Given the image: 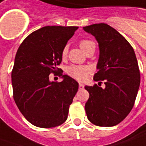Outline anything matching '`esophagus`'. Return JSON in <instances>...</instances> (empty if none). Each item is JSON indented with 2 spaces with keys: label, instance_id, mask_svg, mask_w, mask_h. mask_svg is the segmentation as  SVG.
Returning a JSON list of instances; mask_svg holds the SVG:
<instances>
[{
  "label": "esophagus",
  "instance_id": "1",
  "mask_svg": "<svg viewBox=\"0 0 146 146\" xmlns=\"http://www.w3.org/2000/svg\"><path fill=\"white\" fill-rule=\"evenodd\" d=\"M84 84H79V89H84Z\"/></svg>",
  "mask_w": 146,
  "mask_h": 146
}]
</instances>
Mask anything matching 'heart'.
<instances>
[{"label": "heart", "mask_w": 146, "mask_h": 146, "mask_svg": "<svg viewBox=\"0 0 146 146\" xmlns=\"http://www.w3.org/2000/svg\"><path fill=\"white\" fill-rule=\"evenodd\" d=\"M95 44L93 41L90 40H82L80 42V46L84 52H85L90 46ZM67 53V48L64 47L62 50V56L64 58ZM66 73L72 78L76 79L79 81H84L86 80L89 73V68L84 66H76V65H70L66 69Z\"/></svg>", "instance_id": "1"}]
</instances>
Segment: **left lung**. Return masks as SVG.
<instances>
[{
    "mask_svg": "<svg viewBox=\"0 0 146 146\" xmlns=\"http://www.w3.org/2000/svg\"><path fill=\"white\" fill-rule=\"evenodd\" d=\"M98 42L100 54L95 81L105 80V88L85 86L89 98L85 103L88 119L100 127L117 125L132 110L141 76L132 45L115 28L106 23L83 27ZM102 83V82H100Z\"/></svg>",
    "mask_w": 146,
    "mask_h": 146,
    "instance_id": "left-lung-1",
    "label": "left lung"
}]
</instances>
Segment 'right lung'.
<instances>
[{
  "label": "right lung",
  "mask_w": 146,
  "mask_h": 146,
  "mask_svg": "<svg viewBox=\"0 0 146 146\" xmlns=\"http://www.w3.org/2000/svg\"><path fill=\"white\" fill-rule=\"evenodd\" d=\"M77 29L44 27L31 33L17 51L11 73L14 102L26 119L35 126L54 127L67 119L79 84L62 75L58 66L62 62V48ZM51 73H59L64 80L51 82Z\"/></svg>",
  "instance_id": "right-lung-1"
}]
</instances>
